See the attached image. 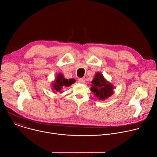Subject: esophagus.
Returning <instances> with one entry per match:
<instances>
[{"mask_svg": "<svg viewBox=\"0 0 157 157\" xmlns=\"http://www.w3.org/2000/svg\"><path fill=\"white\" fill-rule=\"evenodd\" d=\"M78 82H79V83H84L85 82V81H86V79H85V78H78Z\"/></svg>", "mask_w": 157, "mask_h": 157, "instance_id": "34e87169", "label": "esophagus"}]
</instances>
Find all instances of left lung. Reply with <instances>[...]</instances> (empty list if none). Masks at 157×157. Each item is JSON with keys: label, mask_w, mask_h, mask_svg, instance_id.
Listing matches in <instances>:
<instances>
[{"label": "left lung", "mask_w": 157, "mask_h": 157, "mask_svg": "<svg viewBox=\"0 0 157 157\" xmlns=\"http://www.w3.org/2000/svg\"><path fill=\"white\" fill-rule=\"evenodd\" d=\"M91 83V91L100 100L105 99L114 93L113 86L107 81L100 73L96 74Z\"/></svg>", "instance_id": "1"}]
</instances>
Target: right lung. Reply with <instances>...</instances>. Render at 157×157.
<instances>
[{
    "mask_svg": "<svg viewBox=\"0 0 157 157\" xmlns=\"http://www.w3.org/2000/svg\"><path fill=\"white\" fill-rule=\"evenodd\" d=\"M75 82L74 79H68L64 78V76L61 74H58L57 76L55 81L53 82V88L54 91H61V89L63 87H68L71 85L73 83Z\"/></svg>",
    "mask_w": 157,
    "mask_h": 157,
    "instance_id": "right-lung-1",
    "label": "right lung"
}]
</instances>
